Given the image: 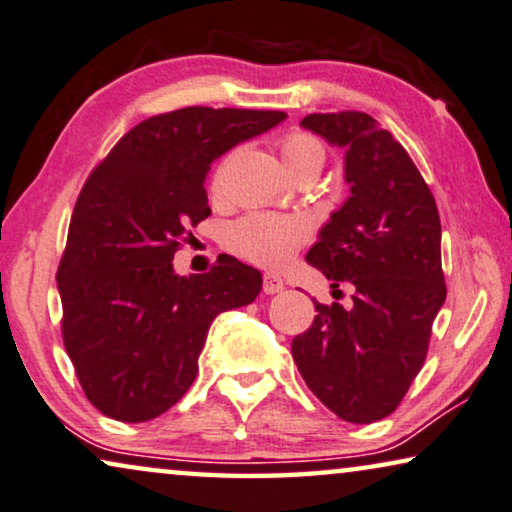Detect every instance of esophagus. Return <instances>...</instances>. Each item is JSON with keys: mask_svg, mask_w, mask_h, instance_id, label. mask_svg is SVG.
Returning <instances> with one entry per match:
<instances>
[{"mask_svg": "<svg viewBox=\"0 0 512 512\" xmlns=\"http://www.w3.org/2000/svg\"><path fill=\"white\" fill-rule=\"evenodd\" d=\"M286 288V284H284V279L279 277V274H274V272H265L263 274V291L268 293V295H274V293H281Z\"/></svg>", "mask_w": 512, "mask_h": 512, "instance_id": "esophagus-1", "label": "esophagus"}]
</instances>
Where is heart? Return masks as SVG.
Segmentation results:
<instances>
[{
    "mask_svg": "<svg viewBox=\"0 0 512 512\" xmlns=\"http://www.w3.org/2000/svg\"><path fill=\"white\" fill-rule=\"evenodd\" d=\"M279 150L286 166L298 170L300 166H323L325 147L314 133L288 131L279 138ZM224 189V166L214 170L212 194H221ZM309 238V224L302 217L291 214H268L256 212L235 221L226 235L228 249L247 258V261L263 265V268H281L295 256Z\"/></svg>",
    "mask_w": 512,
    "mask_h": 512,
    "instance_id": "b5f03b06",
    "label": "heart"
}]
</instances>
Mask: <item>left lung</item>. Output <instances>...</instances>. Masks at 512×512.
<instances>
[{"label":"left lung","mask_w":512,"mask_h":512,"mask_svg":"<svg viewBox=\"0 0 512 512\" xmlns=\"http://www.w3.org/2000/svg\"><path fill=\"white\" fill-rule=\"evenodd\" d=\"M346 147L351 196L332 212L307 263L353 307L314 302L316 318L291 351L309 390L355 425L390 416L425 362L432 323L446 302L436 201L402 145L372 115L314 113L300 122Z\"/></svg>","instance_id":"8db88e82"}]
</instances>
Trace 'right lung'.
Wrapping results in <instances>:
<instances>
[{"label": "right lung", "mask_w": 512, "mask_h": 512, "mask_svg": "<svg viewBox=\"0 0 512 512\" xmlns=\"http://www.w3.org/2000/svg\"><path fill=\"white\" fill-rule=\"evenodd\" d=\"M281 110L189 106L124 133L92 170L57 268L62 337L103 416L145 422L182 399L221 311L261 293V272L228 256L180 277L173 256L210 214V164L284 120Z\"/></svg>", "instance_id": "1"}]
</instances>
